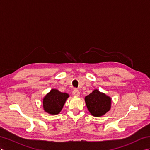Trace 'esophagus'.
<instances>
[{"instance_id":"1","label":"esophagus","mask_w":150,"mask_h":150,"mask_svg":"<svg viewBox=\"0 0 150 150\" xmlns=\"http://www.w3.org/2000/svg\"><path fill=\"white\" fill-rule=\"evenodd\" d=\"M73 94H74V96H79L80 95V92L78 89H74V91H73Z\"/></svg>"}]
</instances>
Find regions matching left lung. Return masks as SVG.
I'll list each match as a JSON object with an SVG mask.
<instances>
[{"mask_svg":"<svg viewBox=\"0 0 150 150\" xmlns=\"http://www.w3.org/2000/svg\"><path fill=\"white\" fill-rule=\"evenodd\" d=\"M89 112L94 117H101L108 112L111 107V98L96 89L85 98Z\"/></svg>","mask_w":150,"mask_h":150,"instance_id":"obj_1","label":"left lung"}]
</instances>
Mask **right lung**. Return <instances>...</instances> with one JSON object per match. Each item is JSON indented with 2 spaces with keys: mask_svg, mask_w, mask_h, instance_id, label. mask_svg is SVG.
<instances>
[{
  "mask_svg": "<svg viewBox=\"0 0 150 150\" xmlns=\"http://www.w3.org/2000/svg\"><path fill=\"white\" fill-rule=\"evenodd\" d=\"M68 97L67 93H61L57 89H52L43 99L44 110L51 115L58 114Z\"/></svg>",
  "mask_w": 150,
  "mask_h": 150,
  "instance_id": "add662e5",
  "label": "right lung"
}]
</instances>
